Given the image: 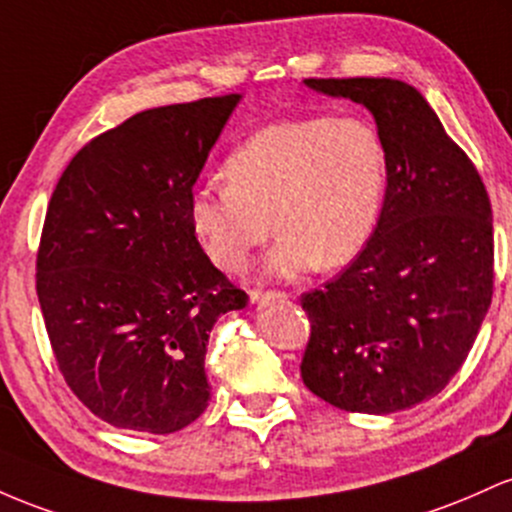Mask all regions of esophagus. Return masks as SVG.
Instances as JSON below:
<instances>
[{"instance_id": "34e87169", "label": "esophagus", "mask_w": 512, "mask_h": 512, "mask_svg": "<svg viewBox=\"0 0 512 512\" xmlns=\"http://www.w3.org/2000/svg\"><path fill=\"white\" fill-rule=\"evenodd\" d=\"M285 292L280 290H251V302H271V300H285Z\"/></svg>"}]
</instances>
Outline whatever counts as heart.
Instances as JSON below:
<instances>
[{
  "label": "heart",
  "mask_w": 512,
  "mask_h": 512,
  "mask_svg": "<svg viewBox=\"0 0 512 512\" xmlns=\"http://www.w3.org/2000/svg\"><path fill=\"white\" fill-rule=\"evenodd\" d=\"M225 176L227 183L200 186L188 203L205 254L237 273L275 227L280 237L266 268L292 278L363 254L380 225L387 145L360 116L280 120L229 154Z\"/></svg>",
  "instance_id": "heart-1"
}]
</instances>
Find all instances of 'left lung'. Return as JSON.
I'll return each mask as SVG.
<instances>
[{
  "instance_id": "8db88e82",
  "label": "left lung",
  "mask_w": 512,
  "mask_h": 512,
  "mask_svg": "<svg viewBox=\"0 0 512 512\" xmlns=\"http://www.w3.org/2000/svg\"><path fill=\"white\" fill-rule=\"evenodd\" d=\"M363 103L387 145L380 225L363 254L302 295L304 387L353 413L411 409L467 360L493 295L491 200L428 101L399 79H304Z\"/></svg>"
}]
</instances>
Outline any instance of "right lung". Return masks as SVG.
Returning <instances> with one entry per match:
<instances>
[{"label": "right lung", "instance_id": "obj_1", "mask_svg": "<svg viewBox=\"0 0 512 512\" xmlns=\"http://www.w3.org/2000/svg\"><path fill=\"white\" fill-rule=\"evenodd\" d=\"M239 94L149 108L79 149L57 181L36 292L57 367L101 421L166 435L208 409L215 321L249 295L188 220L193 183Z\"/></svg>", "mask_w": 512, "mask_h": 512}]
</instances>
